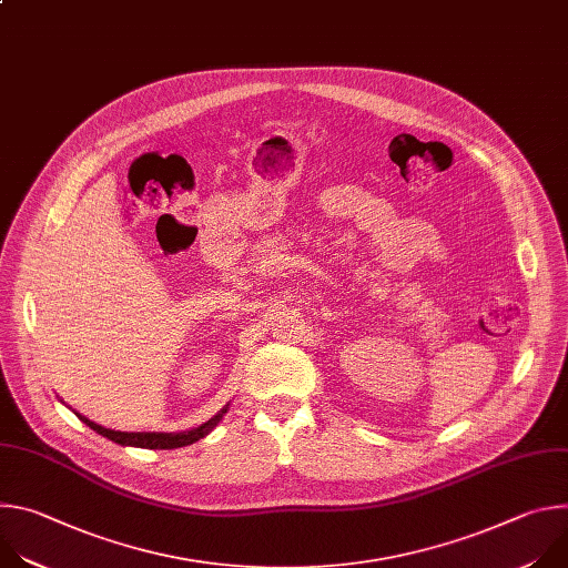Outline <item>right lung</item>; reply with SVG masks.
Wrapping results in <instances>:
<instances>
[{
    "mask_svg": "<svg viewBox=\"0 0 568 568\" xmlns=\"http://www.w3.org/2000/svg\"><path fill=\"white\" fill-rule=\"evenodd\" d=\"M226 409H229V404H226V407H224L222 412H217L211 420H206L204 425H200V427H195V429H189V432H178V434H161V432H114V429H105V427L92 423V420L85 418V416H80V414H75V416H78L80 420H83L90 429H94L97 434L110 438V440L116 443V445H123V447H143V449H175V447L193 445L195 440L209 436V434L217 427V423L222 420V416L226 414Z\"/></svg>",
    "mask_w": 568,
    "mask_h": 568,
    "instance_id": "add662e5",
    "label": "right lung"
}]
</instances>
